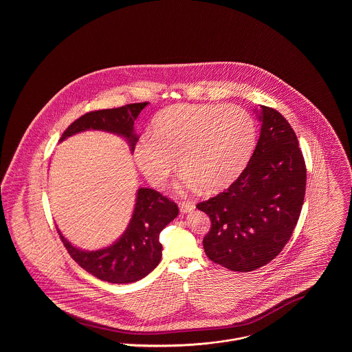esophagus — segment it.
I'll list each match as a JSON object with an SVG mask.
<instances>
[{"label": "esophagus", "instance_id": "esophagus-1", "mask_svg": "<svg viewBox=\"0 0 352 352\" xmlns=\"http://www.w3.org/2000/svg\"><path fill=\"white\" fill-rule=\"evenodd\" d=\"M194 208H195L194 203H188V201H181V203H179V210H181L182 214H188V212H191Z\"/></svg>", "mask_w": 352, "mask_h": 352}]
</instances>
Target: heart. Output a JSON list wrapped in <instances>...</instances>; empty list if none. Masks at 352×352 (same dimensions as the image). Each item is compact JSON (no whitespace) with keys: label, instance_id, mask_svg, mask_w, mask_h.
Returning a JSON list of instances; mask_svg holds the SVG:
<instances>
[{"label":"heart","instance_id":"heart-1","mask_svg":"<svg viewBox=\"0 0 352 352\" xmlns=\"http://www.w3.org/2000/svg\"><path fill=\"white\" fill-rule=\"evenodd\" d=\"M256 125L234 104H177L161 111L134 157L151 184L162 186L175 168L184 171L182 188L201 186L215 192L234 182L251 158Z\"/></svg>","mask_w":352,"mask_h":352}]
</instances>
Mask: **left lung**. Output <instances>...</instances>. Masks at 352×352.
<instances>
[{
	"mask_svg": "<svg viewBox=\"0 0 352 352\" xmlns=\"http://www.w3.org/2000/svg\"><path fill=\"white\" fill-rule=\"evenodd\" d=\"M260 138L247 168L227 190L197 208L211 220L207 257L234 272L267 265L294 231L306 190L297 135L276 109L260 105Z\"/></svg>",
	"mask_w": 352,
	"mask_h": 352,
	"instance_id": "1",
	"label": "left lung"
}]
</instances>
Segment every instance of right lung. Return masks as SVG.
<instances>
[{
  "mask_svg": "<svg viewBox=\"0 0 352 352\" xmlns=\"http://www.w3.org/2000/svg\"><path fill=\"white\" fill-rule=\"evenodd\" d=\"M148 102H134L113 109L94 111L75 120L60 141L84 131H104L124 137L134 151L137 135L134 133V120ZM179 210L155 190L140 187L135 195L132 219L118 241L98 251H83L74 247L60 234L69 256L88 273L101 281L111 284H131L148 276L162 257L160 232L171 220L177 218Z\"/></svg>",
  "mask_w": 352,
  "mask_h": 352,
  "instance_id": "add662e5",
  "label": "right lung"
}]
</instances>
